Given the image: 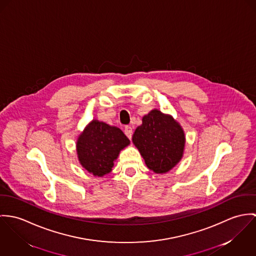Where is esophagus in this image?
Here are the masks:
<instances>
[{
	"instance_id": "obj_1",
	"label": "esophagus",
	"mask_w": 256,
	"mask_h": 256,
	"mask_svg": "<svg viewBox=\"0 0 256 256\" xmlns=\"http://www.w3.org/2000/svg\"><path fill=\"white\" fill-rule=\"evenodd\" d=\"M124 134H126V136L130 140H132V128L130 126H124Z\"/></svg>"
}]
</instances>
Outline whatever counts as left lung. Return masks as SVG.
<instances>
[{"label":"left lung","instance_id":"obj_1","mask_svg":"<svg viewBox=\"0 0 256 256\" xmlns=\"http://www.w3.org/2000/svg\"><path fill=\"white\" fill-rule=\"evenodd\" d=\"M132 142L150 170L163 174L174 167L182 157L184 134L180 126L170 116L152 110L143 116L142 124Z\"/></svg>","mask_w":256,"mask_h":256}]
</instances>
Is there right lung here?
Listing matches in <instances>:
<instances>
[{"label":"right lung","mask_w":256,"mask_h":256,"mask_svg":"<svg viewBox=\"0 0 256 256\" xmlns=\"http://www.w3.org/2000/svg\"><path fill=\"white\" fill-rule=\"evenodd\" d=\"M128 144L120 128L94 120L78 138V160L89 172L103 176L112 170L120 151Z\"/></svg>","instance_id":"1"}]
</instances>
